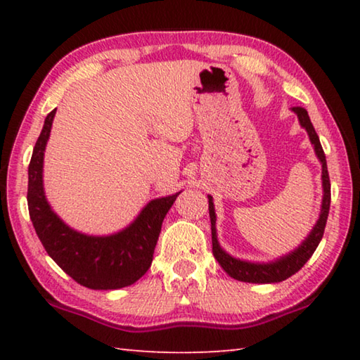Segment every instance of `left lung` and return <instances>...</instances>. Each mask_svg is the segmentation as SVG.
I'll use <instances>...</instances> for the list:
<instances>
[{"label":"left lung","mask_w":360,"mask_h":360,"mask_svg":"<svg viewBox=\"0 0 360 360\" xmlns=\"http://www.w3.org/2000/svg\"><path fill=\"white\" fill-rule=\"evenodd\" d=\"M292 111L297 114L298 122L307 130L309 141H311L314 148V154L318 157L322 167V203H321V212L319 219L316 221L314 227L309 231L307 238H304L300 245H298L294 251L289 254L283 255L276 260L271 262H249V260H241L236 259L229 252H225L222 246L219 245L217 240V230H216V211H214V203H212V197L208 195L210 202V219H211V235H212V254H214L216 260L219 265L224 268V271L227 273L229 276L233 279H238L243 283H254V284H271V283H281L284 279L290 278L292 275L300 270V268L307 264L309 257L314 254L316 248L322 240V235H324V229L327 224V216L328 210H330V179H328V172H327V162H326V154L322 150V146L319 141L318 133H316L314 127L309 120V115L307 109L300 106L292 108Z\"/></svg>","instance_id":"8db88e82"}]
</instances>
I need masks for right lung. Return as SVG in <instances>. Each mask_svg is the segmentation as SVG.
Masks as SVG:
<instances>
[{
	"mask_svg": "<svg viewBox=\"0 0 360 360\" xmlns=\"http://www.w3.org/2000/svg\"><path fill=\"white\" fill-rule=\"evenodd\" d=\"M56 111L47 114L28 167L30 219L47 254L76 283L95 290L127 288L149 270L163 219L181 192L150 200L135 221L115 233L98 236L71 229L51 208L42 181Z\"/></svg>",
	"mask_w": 360,
	"mask_h": 360,
	"instance_id": "1",
	"label": "right lung"
}]
</instances>
